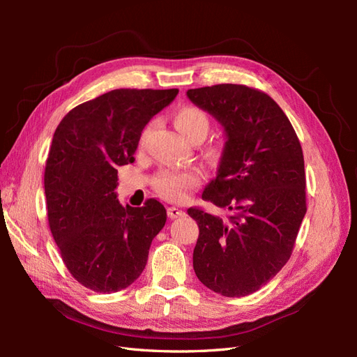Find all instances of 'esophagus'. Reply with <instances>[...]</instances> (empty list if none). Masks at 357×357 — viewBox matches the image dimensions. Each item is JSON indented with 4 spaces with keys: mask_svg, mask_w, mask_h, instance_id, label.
Returning <instances> with one entry per match:
<instances>
[{
    "mask_svg": "<svg viewBox=\"0 0 357 357\" xmlns=\"http://www.w3.org/2000/svg\"><path fill=\"white\" fill-rule=\"evenodd\" d=\"M167 213H168V218H169V219L183 218V215L186 214V213H185V210H181V208H178V207H168Z\"/></svg>",
    "mask_w": 357,
    "mask_h": 357,
    "instance_id": "1",
    "label": "esophagus"
}]
</instances>
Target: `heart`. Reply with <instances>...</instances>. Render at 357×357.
Wrapping results in <instances>:
<instances>
[{
  "instance_id": "heart-1",
  "label": "heart",
  "mask_w": 357,
  "mask_h": 357,
  "mask_svg": "<svg viewBox=\"0 0 357 357\" xmlns=\"http://www.w3.org/2000/svg\"><path fill=\"white\" fill-rule=\"evenodd\" d=\"M178 132L189 142L193 139H202L207 137L210 131V117L199 107L183 105L172 114ZM150 126L146 129L144 135L149 132ZM211 153L219 156L223 153V144H215L211 147ZM153 188L162 198L169 201L185 199L190 192L199 188L202 183V174L198 169H176L167 168L159 171L153 177Z\"/></svg>"
}]
</instances>
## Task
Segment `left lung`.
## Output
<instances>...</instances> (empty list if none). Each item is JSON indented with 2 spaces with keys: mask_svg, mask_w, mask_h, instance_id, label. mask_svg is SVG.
<instances>
[{
  "mask_svg": "<svg viewBox=\"0 0 357 357\" xmlns=\"http://www.w3.org/2000/svg\"><path fill=\"white\" fill-rule=\"evenodd\" d=\"M188 98L223 126L218 177L202 193L231 215L192 207L199 226L193 269L215 294L240 298L277 275L294 250L307 213L305 169L294 126L278 104L244 84L189 89Z\"/></svg>",
  "mask_w": 357,
  "mask_h": 357,
  "instance_id": "1",
  "label": "left lung"
}]
</instances>
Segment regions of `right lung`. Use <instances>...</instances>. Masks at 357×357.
Masks as SVG:
<instances>
[{"instance_id":"obj_1","label":"right lung","mask_w":357,"mask_h":357,"mask_svg":"<svg viewBox=\"0 0 357 357\" xmlns=\"http://www.w3.org/2000/svg\"><path fill=\"white\" fill-rule=\"evenodd\" d=\"M178 89H114L74 107L58 125L45 169L47 220L71 275L100 294L131 286L167 222L150 198L134 208L117 201V168L132 164L150 119Z\"/></svg>"}]
</instances>
